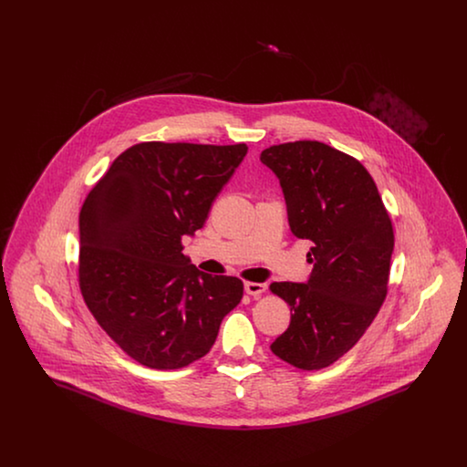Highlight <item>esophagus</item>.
<instances>
[{
  "instance_id": "esophagus-1",
  "label": "esophagus",
  "mask_w": 467,
  "mask_h": 467,
  "mask_svg": "<svg viewBox=\"0 0 467 467\" xmlns=\"http://www.w3.org/2000/svg\"><path fill=\"white\" fill-rule=\"evenodd\" d=\"M266 284H257V282H244V292L250 296H261L266 292Z\"/></svg>"
}]
</instances>
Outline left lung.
Masks as SVG:
<instances>
[{
	"label": "left lung",
	"instance_id": "left-lung-1",
	"mask_svg": "<svg viewBox=\"0 0 467 467\" xmlns=\"http://www.w3.org/2000/svg\"><path fill=\"white\" fill-rule=\"evenodd\" d=\"M261 162L280 182L292 234L313 244L308 280L269 287L292 311L287 331L269 348L299 369H322L377 317L394 252L392 223L368 170L326 143L273 145Z\"/></svg>",
	"mask_w": 467,
	"mask_h": 467
}]
</instances>
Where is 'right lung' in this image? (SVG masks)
Returning a JSON list of instances; mask_svg holds the SVG:
<instances>
[{"label": "right lung", "mask_w": 467, "mask_h": 467, "mask_svg": "<svg viewBox=\"0 0 467 467\" xmlns=\"http://www.w3.org/2000/svg\"><path fill=\"white\" fill-rule=\"evenodd\" d=\"M248 147L138 143L80 210V289L98 324L136 362L178 369L206 356L244 284L182 254Z\"/></svg>", "instance_id": "1"}]
</instances>
